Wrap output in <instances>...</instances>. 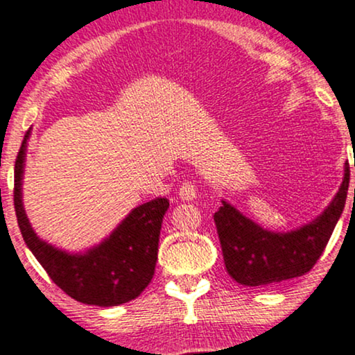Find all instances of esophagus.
<instances>
[{
	"label": "esophagus",
	"mask_w": 355,
	"mask_h": 355,
	"mask_svg": "<svg viewBox=\"0 0 355 355\" xmlns=\"http://www.w3.org/2000/svg\"><path fill=\"white\" fill-rule=\"evenodd\" d=\"M178 195H180L182 200H185V202H191V200L196 198V189L195 185L191 182H185L183 185L180 187V190H178Z\"/></svg>",
	"instance_id": "esophagus-1"
}]
</instances>
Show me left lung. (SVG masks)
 <instances>
[{"instance_id": "obj_1", "label": "left lung", "mask_w": 355, "mask_h": 355, "mask_svg": "<svg viewBox=\"0 0 355 355\" xmlns=\"http://www.w3.org/2000/svg\"><path fill=\"white\" fill-rule=\"evenodd\" d=\"M349 178L351 170L345 164L339 191L326 210L286 233L263 228L223 200L215 225L228 275L243 286H271L313 270L343 215Z\"/></svg>"}]
</instances>
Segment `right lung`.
Masks as SVG:
<instances>
[{
	"label": "right lung",
	"instance_id": "add662e5",
	"mask_svg": "<svg viewBox=\"0 0 355 355\" xmlns=\"http://www.w3.org/2000/svg\"><path fill=\"white\" fill-rule=\"evenodd\" d=\"M31 130L15 165V211L24 241L51 279L72 300L110 307L140 296L155 272L159 236L168 200L155 198L134 208L99 245L67 253L37 236L23 207V173Z\"/></svg>",
	"mask_w": 355,
	"mask_h": 355
}]
</instances>
